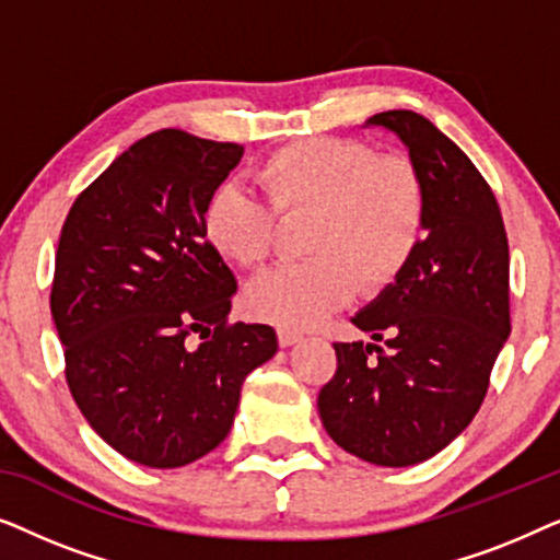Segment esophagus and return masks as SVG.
Here are the masks:
<instances>
[{"label":"esophagus","instance_id":"esophagus-1","mask_svg":"<svg viewBox=\"0 0 560 560\" xmlns=\"http://www.w3.org/2000/svg\"><path fill=\"white\" fill-rule=\"evenodd\" d=\"M303 339V336L301 334H298V331H290V328H280V331H278V341H280V347H293V343H298V341H301Z\"/></svg>","mask_w":560,"mask_h":560}]
</instances>
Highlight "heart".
Returning <instances> with one entry per match:
<instances>
[{"label":"heart","instance_id":"1","mask_svg":"<svg viewBox=\"0 0 560 560\" xmlns=\"http://www.w3.org/2000/svg\"><path fill=\"white\" fill-rule=\"evenodd\" d=\"M259 201L221 183L206 201L203 236L221 257L259 267L270 257L280 219H311L303 249L313 259L282 265L247 288L259 320L311 328L354 295L377 293L416 255L425 229V186L405 158H377L351 140L313 137L272 152L257 167Z\"/></svg>","mask_w":560,"mask_h":560}]
</instances>
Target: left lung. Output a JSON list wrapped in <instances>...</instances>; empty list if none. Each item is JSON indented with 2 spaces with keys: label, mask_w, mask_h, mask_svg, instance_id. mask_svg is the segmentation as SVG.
Masks as SVG:
<instances>
[{
  "label": "left lung",
  "mask_w": 560,
  "mask_h": 560,
  "mask_svg": "<svg viewBox=\"0 0 560 560\" xmlns=\"http://www.w3.org/2000/svg\"><path fill=\"white\" fill-rule=\"evenodd\" d=\"M364 127L408 150L425 229L408 267L351 316L372 341L334 343L339 364L318 412L343 451L400 469L446 448L485 400L510 336V249L492 188L433 121L395 109Z\"/></svg>",
  "instance_id": "obj_1"
}]
</instances>
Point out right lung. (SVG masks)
I'll use <instances>...</instances> for the list:
<instances>
[{"instance_id": "add662e5", "label": "right lung", "mask_w": 560, "mask_h": 560, "mask_svg": "<svg viewBox=\"0 0 560 560\" xmlns=\"http://www.w3.org/2000/svg\"><path fill=\"white\" fill-rule=\"evenodd\" d=\"M242 155L160 129L75 198L60 232L50 311L68 387L89 425L150 469L217 448L247 374L278 351L272 326L226 324L236 280L203 236L206 201Z\"/></svg>"}]
</instances>
